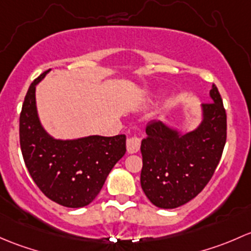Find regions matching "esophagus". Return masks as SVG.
Here are the masks:
<instances>
[{
	"label": "esophagus",
	"instance_id": "esophagus-1",
	"mask_svg": "<svg viewBox=\"0 0 251 251\" xmlns=\"http://www.w3.org/2000/svg\"><path fill=\"white\" fill-rule=\"evenodd\" d=\"M141 146V139L139 136L133 135L130 138L126 139V151L129 153H136L140 150Z\"/></svg>",
	"mask_w": 251,
	"mask_h": 251
}]
</instances>
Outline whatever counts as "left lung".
<instances>
[{
  "label": "left lung",
  "instance_id": "8db88e82",
  "mask_svg": "<svg viewBox=\"0 0 251 251\" xmlns=\"http://www.w3.org/2000/svg\"><path fill=\"white\" fill-rule=\"evenodd\" d=\"M203 104L204 118L195 131L177 135L161 121L146 126L141 141L140 182L146 197L158 208L173 209L190 202L210 181L227 138V116L218 87Z\"/></svg>",
  "mask_w": 251,
  "mask_h": 251
}]
</instances>
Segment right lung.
I'll list each match as a JSON object with an SVG mask.
<instances>
[{"label":"right lung","mask_w":251,"mask_h":251,"mask_svg":"<svg viewBox=\"0 0 251 251\" xmlns=\"http://www.w3.org/2000/svg\"><path fill=\"white\" fill-rule=\"evenodd\" d=\"M47 72L33 79L25 95L19 117L20 149L31 177L46 197L81 208L94 201L111 169L125 156L126 135L51 139L40 125L35 101L36 84Z\"/></svg>","instance_id":"right-lung-1"}]
</instances>
